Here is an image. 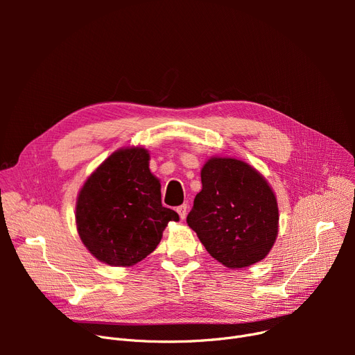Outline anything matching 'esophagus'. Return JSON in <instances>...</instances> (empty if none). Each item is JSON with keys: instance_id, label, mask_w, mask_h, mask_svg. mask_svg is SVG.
Segmentation results:
<instances>
[{"instance_id": "34e87169", "label": "esophagus", "mask_w": 355, "mask_h": 355, "mask_svg": "<svg viewBox=\"0 0 355 355\" xmlns=\"http://www.w3.org/2000/svg\"><path fill=\"white\" fill-rule=\"evenodd\" d=\"M187 210H189V206H187V204H181L180 207H177V213H178V216H180V218H181V220H184V218H185V216H187Z\"/></svg>"}]
</instances>
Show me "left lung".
Masks as SVG:
<instances>
[{
  "instance_id": "1",
  "label": "left lung",
  "mask_w": 355,
  "mask_h": 355,
  "mask_svg": "<svg viewBox=\"0 0 355 355\" xmlns=\"http://www.w3.org/2000/svg\"><path fill=\"white\" fill-rule=\"evenodd\" d=\"M187 225L202 246L229 269L265 259L279 230L276 196L256 168L230 157H210Z\"/></svg>"
}]
</instances>
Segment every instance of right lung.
I'll return each instance as SVG.
<instances>
[{
  "instance_id": "add662e5",
  "label": "right lung",
  "mask_w": 355,
  "mask_h": 355,
  "mask_svg": "<svg viewBox=\"0 0 355 355\" xmlns=\"http://www.w3.org/2000/svg\"><path fill=\"white\" fill-rule=\"evenodd\" d=\"M178 214L162 207L149 153L126 146L110 154L78 194L76 227L85 248L109 266H134L151 254Z\"/></svg>"
}]
</instances>
